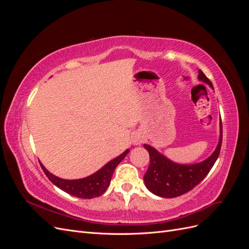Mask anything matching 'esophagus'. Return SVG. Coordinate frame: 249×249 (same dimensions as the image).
<instances>
[{
	"label": "esophagus",
	"mask_w": 249,
	"mask_h": 249,
	"mask_svg": "<svg viewBox=\"0 0 249 249\" xmlns=\"http://www.w3.org/2000/svg\"><path fill=\"white\" fill-rule=\"evenodd\" d=\"M131 141L134 145H140L143 141V136L139 132H134L131 136Z\"/></svg>",
	"instance_id": "obj_1"
}]
</instances>
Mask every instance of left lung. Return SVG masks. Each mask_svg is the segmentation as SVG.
Here are the masks:
<instances>
[{"label": "left lung", "instance_id": "8db88e82", "mask_svg": "<svg viewBox=\"0 0 249 249\" xmlns=\"http://www.w3.org/2000/svg\"><path fill=\"white\" fill-rule=\"evenodd\" d=\"M198 80L207 83L212 88L211 81L201 71H198ZM222 143V124L220 119V136L214 153L208 159L195 164H178L169 160L148 144H144L149 154V166L145 172L144 183L147 189L160 197H178L192 190L207 177L220 153Z\"/></svg>", "mask_w": 249, "mask_h": 249}]
</instances>
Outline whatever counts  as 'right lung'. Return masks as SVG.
I'll return each mask as SVG.
<instances>
[{
    "label": "right lung",
    "instance_id": "add662e5",
    "mask_svg": "<svg viewBox=\"0 0 249 249\" xmlns=\"http://www.w3.org/2000/svg\"><path fill=\"white\" fill-rule=\"evenodd\" d=\"M129 152V149L124 150L122 155H119L115 159L108 162L100 170L92 173L91 176L79 179L60 178L51 173L41 163L40 166L51 182L64 192L79 198L91 199L93 197L101 196L107 190L111 182L113 172H114L117 165L124 160V158Z\"/></svg>",
    "mask_w": 249,
    "mask_h": 249
}]
</instances>
